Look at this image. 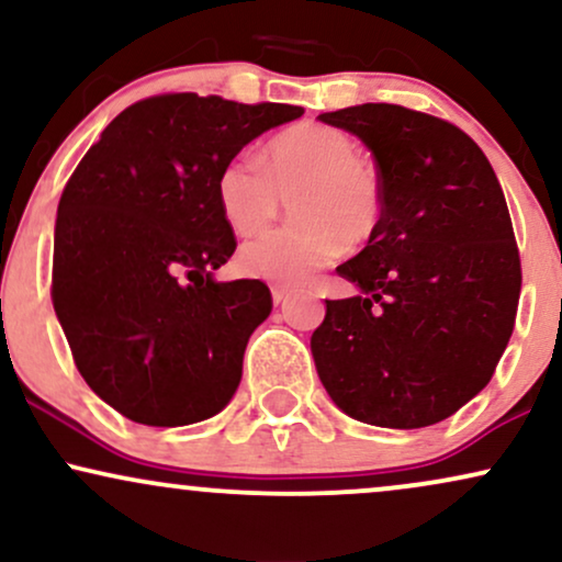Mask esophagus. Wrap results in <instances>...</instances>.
I'll return each instance as SVG.
<instances>
[{"label":"esophagus","instance_id":"esophagus-1","mask_svg":"<svg viewBox=\"0 0 562 562\" xmlns=\"http://www.w3.org/2000/svg\"><path fill=\"white\" fill-rule=\"evenodd\" d=\"M290 299V290L285 285H272V301L274 306H280V303H285Z\"/></svg>","mask_w":562,"mask_h":562}]
</instances>
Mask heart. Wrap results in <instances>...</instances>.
<instances>
[{
	"mask_svg": "<svg viewBox=\"0 0 562 562\" xmlns=\"http://www.w3.org/2000/svg\"><path fill=\"white\" fill-rule=\"evenodd\" d=\"M350 135L322 123L290 125L263 144L259 165L229 159L216 175V204L233 233L267 227L290 199V222L240 248V272L303 282L348 248H361L382 225L380 175L356 157Z\"/></svg>",
	"mask_w": 562,
	"mask_h": 562,
	"instance_id": "b5f03b06",
	"label": "heart"
}]
</instances>
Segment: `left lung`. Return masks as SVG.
I'll use <instances>...</instances> for the list:
<instances>
[{
	"label": "left lung",
	"instance_id": "8db88e82",
	"mask_svg": "<svg viewBox=\"0 0 562 562\" xmlns=\"http://www.w3.org/2000/svg\"><path fill=\"white\" fill-rule=\"evenodd\" d=\"M367 144L384 191L376 235L337 274L358 295L327 301L311 335L342 414L422 429L495 374L516 324L520 259L490 159L461 127L397 104L319 114Z\"/></svg>",
	"mask_w": 562,
	"mask_h": 562
}]
</instances>
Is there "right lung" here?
<instances>
[{"label": "right lung", "mask_w": 562, "mask_h": 562, "mask_svg": "<svg viewBox=\"0 0 562 562\" xmlns=\"http://www.w3.org/2000/svg\"><path fill=\"white\" fill-rule=\"evenodd\" d=\"M301 114L269 101L151 97L120 112L67 180L54 311L80 376L131 422L186 427L233 401L272 295L259 280H214L235 251L216 175Z\"/></svg>", "instance_id": "1"}]
</instances>
